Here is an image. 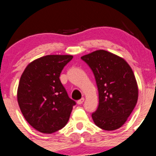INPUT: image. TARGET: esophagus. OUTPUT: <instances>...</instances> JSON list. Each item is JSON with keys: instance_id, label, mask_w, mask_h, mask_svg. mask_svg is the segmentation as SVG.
Masks as SVG:
<instances>
[{"instance_id": "obj_1", "label": "esophagus", "mask_w": 156, "mask_h": 156, "mask_svg": "<svg viewBox=\"0 0 156 156\" xmlns=\"http://www.w3.org/2000/svg\"><path fill=\"white\" fill-rule=\"evenodd\" d=\"M84 98H81V100H78V102H77V103H78V105H81V104H82L83 103H84Z\"/></svg>"}]
</instances>
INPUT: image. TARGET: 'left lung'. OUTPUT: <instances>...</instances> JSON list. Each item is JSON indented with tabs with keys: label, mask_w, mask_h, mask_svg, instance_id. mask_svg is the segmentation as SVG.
<instances>
[{
	"label": "left lung",
	"mask_w": 156,
	"mask_h": 156,
	"mask_svg": "<svg viewBox=\"0 0 156 156\" xmlns=\"http://www.w3.org/2000/svg\"><path fill=\"white\" fill-rule=\"evenodd\" d=\"M92 69L99 92V106L92 119L97 127L115 130L126 122L138 100V86L131 67L123 58L104 50L81 56Z\"/></svg>",
	"instance_id": "left-lung-1"
}]
</instances>
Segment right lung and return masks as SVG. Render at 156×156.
Instances as JSON below:
<instances>
[{"instance_id":"add662e5","label":"right lung","mask_w":156,"mask_h":156,"mask_svg":"<svg viewBox=\"0 0 156 156\" xmlns=\"http://www.w3.org/2000/svg\"><path fill=\"white\" fill-rule=\"evenodd\" d=\"M72 55H48L25 69L17 90L19 106L25 119L41 133H52L65 127L75 102L59 80Z\"/></svg>"}]
</instances>
